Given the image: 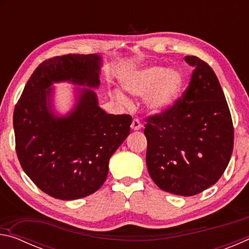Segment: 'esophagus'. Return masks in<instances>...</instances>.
Here are the masks:
<instances>
[{
    "label": "esophagus",
    "mask_w": 249,
    "mask_h": 249,
    "mask_svg": "<svg viewBox=\"0 0 249 249\" xmlns=\"http://www.w3.org/2000/svg\"><path fill=\"white\" fill-rule=\"evenodd\" d=\"M130 127H132V129H134V130H138V129H141L142 127V125L140 122V120L134 119L133 122H132V125H130Z\"/></svg>",
    "instance_id": "1"
}]
</instances>
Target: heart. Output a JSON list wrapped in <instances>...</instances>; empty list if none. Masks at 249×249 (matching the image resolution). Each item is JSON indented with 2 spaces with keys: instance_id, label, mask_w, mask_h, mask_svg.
I'll return each instance as SVG.
<instances>
[{
  "instance_id": "b5f03b06",
  "label": "heart",
  "mask_w": 249,
  "mask_h": 249,
  "mask_svg": "<svg viewBox=\"0 0 249 249\" xmlns=\"http://www.w3.org/2000/svg\"><path fill=\"white\" fill-rule=\"evenodd\" d=\"M183 87V77L179 71L166 67H149L125 79L124 88L132 94L146 95L145 104L149 111L163 113L178 100ZM122 103H127L123 94L116 95Z\"/></svg>"
}]
</instances>
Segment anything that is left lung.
<instances>
[{
  "label": "left lung",
  "instance_id": "8db88e82",
  "mask_svg": "<svg viewBox=\"0 0 249 249\" xmlns=\"http://www.w3.org/2000/svg\"><path fill=\"white\" fill-rule=\"evenodd\" d=\"M181 98L163 113L146 117V163L154 182L172 195L191 196L217 182L229 165L234 127L213 69L196 56Z\"/></svg>",
  "mask_w": 249,
  "mask_h": 249
}]
</instances>
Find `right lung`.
<instances>
[{
	"mask_svg": "<svg viewBox=\"0 0 249 249\" xmlns=\"http://www.w3.org/2000/svg\"><path fill=\"white\" fill-rule=\"evenodd\" d=\"M101 57L64 54L41 62L15 105V149L20 166L41 191L60 200L92 195L108 174V160L129 135L132 116L107 114L83 88L66 117L50 109L53 82L99 87Z\"/></svg>",
	"mask_w": 249,
	"mask_h": 249,
	"instance_id": "obj_1",
	"label": "right lung"
}]
</instances>
